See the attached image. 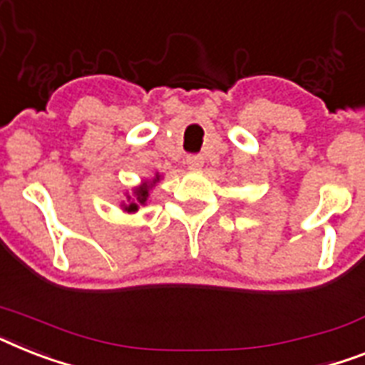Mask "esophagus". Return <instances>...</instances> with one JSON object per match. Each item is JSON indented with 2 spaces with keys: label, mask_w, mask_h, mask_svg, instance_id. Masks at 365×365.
<instances>
[{
  "label": "esophagus",
  "mask_w": 365,
  "mask_h": 365,
  "mask_svg": "<svg viewBox=\"0 0 365 365\" xmlns=\"http://www.w3.org/2000/svg\"><path fill=\"white\" fill-rule=\"evenodd\" d=\"M185 163H187V167L191 168V170H198V168H202L204 159L202 155H187Z\"/></svg>",
  "instance_id": "34e87169"
}]
</instances>
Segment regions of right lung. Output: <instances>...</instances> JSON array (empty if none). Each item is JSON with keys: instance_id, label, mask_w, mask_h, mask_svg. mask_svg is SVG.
Segmentation results:
<instances>
[{"instance_id": "right-lung-1", "label": "right lung", "mask_w": 365, "mask_h": 365, "mask_svg": "<svg viewBox=\"0 0 365 365\" xmlns=\"http://www.w3.org/2000/svg\"><path fill=\"white\" fill-rule=\"evenodd\" d=\"M159 182H161V174L157 173L152 180H144L140 185L133 187L131 192L127 191L125 200L120 204L121 210L127 213H135V212H138V208H140V206H146L148 200H150V192H152V189L155 187Z\"/></svg>"}]
</instances>
